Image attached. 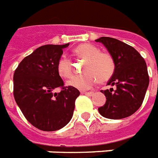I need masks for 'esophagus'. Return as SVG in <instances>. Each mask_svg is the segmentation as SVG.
Here are the masks:
<instances>
[{"label":"esophagus","mask_w":158,"mask_h":158,"mask_svg":"<svg viewBox=\"0 0 158 158\" xmlns=\"http://www.w3.org/2000/svg\"><path fill=\"white\" fill-rule=\"evenodd\" d=\"M81 94L87 95V96H92V95L94 94V92H81Z\"/></svg>","instance_id":"1"}]
</instances>
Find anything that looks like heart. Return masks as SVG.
I'll list each match as a JSON object with an SVG mask.
<instances>
[{
    "mask_svg": "<svg viewBox=\"0 0 158 158\" xmlns=\"http://www.w3.org/2000/svg\"><path fill=\"white\" fill-rule=\"evenodd\" d=\"M76 56L86 60L83 74L74 76L66 84L76 89L85 91L92 88L98 81L104 83L109 81L115 72V61L109 53L100 52L98 47L89 43L81 44L73 50ZM56 71L60 77L68 78L72 75V65L69 58L62 55L58 59Z\"/></svg>",
    "mask_w": 158,
    "mask_h": 158,
    "instance_id": "heart-1",
    "label": "heart"
}]
</instances>
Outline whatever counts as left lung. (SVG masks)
I'll use <instances>...</instances> for the list:
<instances>
[{
    "mask_svg": "<svg viewBox=\"0 0 158 158\" xmlns=\"http://www.w3.org/2000/svg\"><path fill=\"white\" fill-rule=\"evenodd\" d=\"M115 61V72L107 85L116 89L102 91L106 96L104 106L98 108L102 117L122 119L131 116L142 106L149 85L146 61L137 50L127 44L111 37H100Z\"/></svg>",
    "mask_w": 158,
    "mask_h": 158,
    "instance_id": "8db88e82",
    "label": "left lung"
}]
</instances>
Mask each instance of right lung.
<instances>
[{"instance_id": "1", "label": "right lung", "mask_w": 158, "mask_h": 158, "mask_svg": "<svg viewBox=\"0 0 158 158\" xmlns=\"http://www.w3.org/2000/svg\"><path fill=\"white\" fill-rule=\"evenodd\" d=\"M69 46L45 45L20 62L14 72L13 94L16 104L31 125L41 131L62 128L73 116L77 89L64 86L56 71L62 49ZM61 88L60 93L55 92Z\"/></svg>"}]
</instances>
